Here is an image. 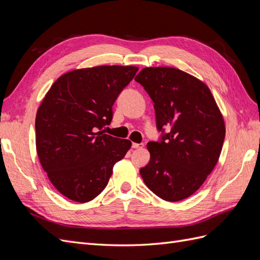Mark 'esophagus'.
<instances>
[{"mask_svg":"<svg viewBox=\"0 0 260 260\" xmlns=\"http://www.w3.org/2000/svg\"><path fill=\"white\" fill-rule=\"evenodd\" d=\"M143 143H132V147L133 148H141V147H143Z\"/></svg>","mask_w":260,"mask_h":260,"instance_id":"34e87169","label":"esophagus"}]
</instances>
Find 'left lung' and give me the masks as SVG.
Listing matches in <instances>:
<instances>
[{
	"mask_svg": "<svg viewBox=\"0 0 260 260\" xmlns=\"http://www.w3.org/2000/svg\"><path fill=\"white\" fill-rule=\"evenodd\" d=\"M135 80L154 102L161 132L158 141L147 143L151 158L141 177L160 199L182 201L216 166L225 136L222 115L208 86L180 69L144 68Z\"/></svg>",
	"mask_w": 260,
	"mask_h": 260,
	"instance_id": "8db88e82",
	"label": "left lung"
}]
</instances>
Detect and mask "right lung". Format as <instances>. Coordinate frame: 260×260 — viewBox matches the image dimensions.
<instances>
[{"label": "right lung", "mask_w": 260, "mask_h": 260, "mask_svg": "<svg viewBox=\"0 0 260 260\" xmlns=\"http://www.w3.org/2000/svg\"><path fill=\"white\" fill-rule=\"evenodd\" d=\"M138 67L98 66L59 77L38 109L36 144L52 184L67 199L86 203L104 190L129 140L104 135L113 105Z\"/></svg>", "instance_id": "add662e5"}]
</instances>
